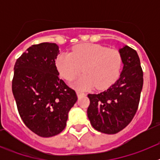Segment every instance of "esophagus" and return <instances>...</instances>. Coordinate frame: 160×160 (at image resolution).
Segmentation results:
<instances>
[{"label":"esophagus","instance_id":"obj_1","mask_svg":"<svg viewBox=\"0 0 160 160\" xmlns=\"http://www.w3.org/2000/svg\"><path fill=\"white\" fill-rule=\"evenodd\" d=\"M77 95H78V97H81V96H82V95H85V94L84 93H82V92H81V91H77Z\"/></svg>","mask_w":160,"mask_h":160}]
</instances>
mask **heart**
I'll use <instances>...</instances> for the list:
<instances>
[{"instance_id": "b5f03b06", "label": "heart", "mask_w": 160, "mask_h": 160, "mask_svg": "<svg viewBox=\"0 0 160 160\" xmlns=\"http://www.w3.org/2000/svg\"><path fill=\"white\" fill-rule=\"evenodd\" d=\"M122 66V55L118 50L94 44L78 46L72 53H61L56 59L59 73L67 81L75 78L81 71L84 73L73 83L79 90L94 86L97 89L107 88L117 80Z\"/></svg>"}]
</instances>
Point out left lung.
<instances>
[{"instance_id": "8db88e82", "label": "left lung", "mask_w": 160, "mask_h": 160, "mask_svg": "<svg viewBox=\"0 0 160 160\" xmlns=\"http://www.w3.org/2000/svg\"><path fill=\"white\" fill-rule=\"evenodd\" d=\"M118 52L123 68L118 80L99 94H88L89 120L94 129L105 134H116L131 122L138 109L143 84L137 52L128 46Z\"/></svg>"}]
</instances>
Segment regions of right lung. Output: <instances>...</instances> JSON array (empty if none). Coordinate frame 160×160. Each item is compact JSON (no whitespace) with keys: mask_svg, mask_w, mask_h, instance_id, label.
Listing matches in <instances>:
<instances>
[{"mask_svg":"<svg viewBox=\"0 0 160 160\" xmlns=\"http://www.w3.org/2000/svg\"><path fill=\"white\" fill-rule=\"evenodd\" d=\"M55 43L33 45L17 60L12 90L20 116L29 130L51 137L65 129L68 114L78 100L75 91L59 78Z\"/></svg>","mask_w":160,"mask_h":160,"instance_id":"right-lung-1","label":"right lung"}]
</instances>
